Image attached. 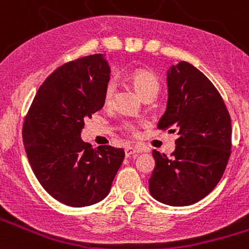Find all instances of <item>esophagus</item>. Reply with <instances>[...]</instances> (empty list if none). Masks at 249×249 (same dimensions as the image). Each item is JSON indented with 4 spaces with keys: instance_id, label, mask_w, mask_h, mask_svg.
Wrapping results in <instances>:
<instances>
[{
    "instance_id": "34e87169",
    "label": "esophagus",
    "mask_w": 249,
    "mask_h": 249,
    "mask_svg": "<svg viewBox=\"0 0 249 249\" xmlns=\"http://www.w3.org/2000/svg\"><path fill=\"white\" fill-rule=\"evenodd\" d=\"M142 152H143V149L140 148V147L128 146L124 148V153H126L127 157H129V156H132V155H138V153H142Z\"/></svg>"
}]
</instances>
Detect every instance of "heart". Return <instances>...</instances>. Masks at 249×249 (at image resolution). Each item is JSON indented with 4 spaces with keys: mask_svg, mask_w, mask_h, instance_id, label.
<instances>
[{
    "mask_svg": "<svg viewBox=\"0 0 249 249\" xmlns=\"http://www.w3.org/2000/svg\"><path fill=\"white\" fill-rule=\"evenodd\" d=\"M128 78L142 97H144L148 93H158L160 81H158V77L153 72L148 71V70H143V68H137V70H133V71L129 72ZM114 89H116V83H114V81H109L106 85L105 89L106 103L111 102ZM126 127L127 131H129L131 133H136V126L133 123H127Z\"/></svg>",
    "mask_w": 249,
    "mask_h": 249,
    "instance_id": "heart-1",
    "label": "heart"
}]
</instances>
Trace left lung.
Returning <instances> with one entry per match:
<instances>
[{"label": "left lung", "mask_w": 249, "mask_h": 249, "mask_svg": "<svg viewBox=\"0 0 249 249\" xmlns=\"http://www.w3.org/2000/svg\"><path fill=\"white\" fill-rule=\"evenodd\" d=\"M168 101L158 128L178 136L171 157L153 151L149 193L168 206H190L214 190L232 147L223 98L199 70L181 61L167 72Z\"/></svg>", "instance_id": "1"}]
</instances>
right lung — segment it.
<instances>
[{
    "instance_id": "right-lung-1",
    "label": "right lung",
    "mask_w": 249,
    "mask_h": 249,
    "mask_svg": "<svg viewBox=\"0 0 249 249\" xmlns=\"http://www.w3.org/2000/svg\"><path fill=\"white\" fill-rule=\"evenodd\" d=\"M109 66L92 54L58 67L37 91L22 138L32 171L54 199L71 207L102 201L124 158L122 148L81 140L86 118L105 105Z\"/></svg>"
}]
</instances>
